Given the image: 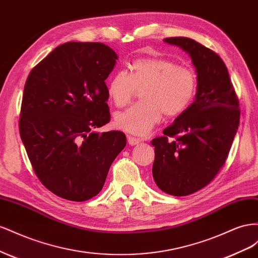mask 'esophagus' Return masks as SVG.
<instances>
[{
	"instance_id": "esophagus-1",
	"label": "esophagus",
	"mask_w": 258,
	"mask_h": 258,
	"mask_svg": "<svg viewBox=\"0 0 258 258\" xmlns=\"http://www.w3.org/2000/svg\"><path fill=\"white\" fill-rule=\"evenodd\" d=\"M127 142L131 146H135V145H138L139 143H141V138H137V137H134L132 135H127Z\"/></svg>"
}]
</instances>
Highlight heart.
<instances>
[{"label":"heart","mask_w":258,"mask_h":258,"mask_svg":"<svg viewBox=\"0 0 258 258\" xmlns=\"http://www.w3.org/2000/svg\"><path fill=\"white\" fill-rule=\"evenodd\" d=\"M142 101L114 115L117 128L135 135H146L163 117L177 116L192 104L198 91L194 69L179 66L165 57L137 58L128 66V73L119 71L107 84L109 99L123 108L141 91Z\"/></svg>","instance_id":"obj_1"}]
</instances>
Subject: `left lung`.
Returning a JSON list of instances; mask_svg holds the SVG:
<instances>
[{"mask_svg":"<svg viewBox=\"0 0 258 258\" xmlns=\"http://www.w3.org/2000/svg\"><path fill=\"white\" fill-rule=\"evenodd\" d=\"M189 54L198 75L196 99L152 139V176L172 196H188L216 177L229 154L240 122L239 99L227 67L215 51L183 36L166 38Z\"/></svg>","mask_w":258,"mask_h":258,"instance_id":"8db88e82","label":"left lung"}]
</instances>
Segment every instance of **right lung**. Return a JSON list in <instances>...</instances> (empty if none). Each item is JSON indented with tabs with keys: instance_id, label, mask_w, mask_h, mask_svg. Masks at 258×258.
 <instances>
[{
	"instance_id": "right-lung-1",
	"label": "right lung",
	"mask_w": 258,
	"mask_h": 258,
	"mask_svg": "<svg viewBox=\"0 0 258 258\" xmlns=\"http://www.w3.org/2000/svg\"><path fill=\"white\" fill-rule=\"evenodd\" d=\"M115 51L99 42H68L30 71L19 133L40 181L54 195L82 202L100 192L109 168L126 145L109 123L106 79Z\"/></svg>"
}]
</instances>
